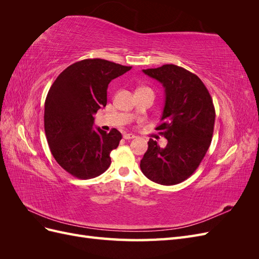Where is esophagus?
I'll return each instance as SVG.
<instances>
[{
	"label": "esophagus",
	"instance_id": "esophagus-1",
	"mask_svg": "<svg viewBox=\"0 0 259 259\" xmlns=\"http://www.w3.org/2000/svg\"><path fill=\"white\" fill-rule=\"evenodd\" d=\"M135 137H136V136L133 135V134H124V135H123V138L126 139V140H127V139H133V138H135Z\"/></svg>",
	"mask_w": 259,
	"mask_h": 259
}]
</instances>
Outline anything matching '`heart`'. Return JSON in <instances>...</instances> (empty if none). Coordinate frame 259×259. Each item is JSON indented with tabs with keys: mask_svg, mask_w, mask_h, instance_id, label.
<instances>
[{
	"mask_svg": "<svg viewBox=\"0 0 259 259\" xmlns=\"http://www.w3.org/2000/svg\"><path fill=\"white\" fill-rule=\"evenodd\" d=\"M143 89H147V88H143Z\"/></svg>",
	"mask_w": 259,
	"mask_h": 259,
	"instance_id": "1",
	"label": "heart"
}]
</instances>
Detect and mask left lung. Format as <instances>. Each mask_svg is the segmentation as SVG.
I'll use <instances>...</instances> for the list:
<instances>
[{"label": "left lung", "instance_id": "obj_1", "mask_svg": "<svg viewBox=\"0 0 259 259\" xmlns=\"http://www.w3.org/2000/svg\"><path fill=\"white\" fill-rule=\"evenodd\" d=\"M143 71L165 89V106L155 130L167 145L162 149L149 140L140 169L156 184L177 185L194 173L208 150L215 124L213 99L200 77L182 67L163 65Z\"/></svg>", "mask_w": 259, "mask_h": 259}]
</instances>
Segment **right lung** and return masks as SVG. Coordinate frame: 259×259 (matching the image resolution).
<instances>
[{
	"instance_id": "add662e5",
	"label": "right lung",
	"mask_w": 259,
	"mask_h": 259,
	"mask_svg": "<svg viewBox=\"0 0 259 259\" xmlns=\"http://www.w3.org/2000/svg\"><path fill=\"white\" fill-rule=\"evenodd\" d=\"M132 67L100 58L84 59L66 68L45 99L44 128L53 156L79 179L101 175L111 164L121 133L93 128L94 116L107 105L108 85Z\"/></svg>"
}]
</instances>
